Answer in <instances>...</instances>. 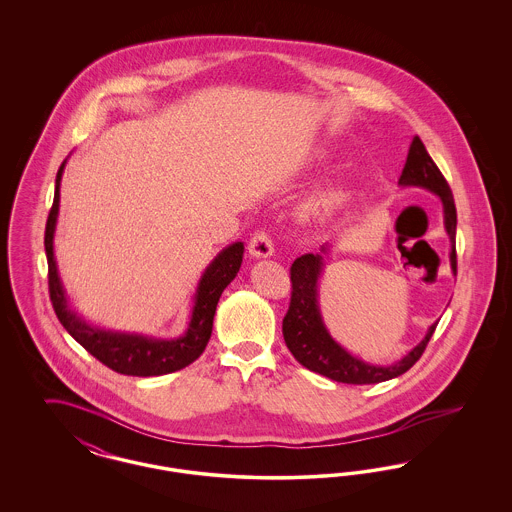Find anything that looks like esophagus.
Returning <instances> with one entry per match:
<instances>
[{"mask_svg":"<svg viewBox=\"0 0 512 512\" xmlns=\"http://www.w3.org/2000/svg\"><path fill=\"white\" fill-rule=\"evenodd\" d=\"M249 253L255 259H268L274 255V244L270 240V236L265 232H257L251 240H249Z\"/></svg>","mask_w":512,"mask_h":512,"instance_id":"1","label":"esophagus"}]
</instances>
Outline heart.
Returning <instances> with one entry per match:
<instances>
[{
  "label": "heart",
  "mask_w": 512,
  "mask_h": 512,
  "mask_svg": "<svg viewBox=\"0 0 512 512\" xmlns=\"http://www.w3.org/2000/svg\"><path fill=\"white\" fill-rule=\"evenodd\" d=\"M351 197H353V190L349 184L334 182V184H328L309 195L305 199L303 211L311 219H330L351 201Z\"/></svg>",
  "instance_id": "heart-1"
}]
</instances>
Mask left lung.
Instances as JSON below:
<instances>
[{"label": "left lung", "mask_w": 512, "mask_h": 512, "mask_svg": "<svg viewBox=\"0 0 512 512\" xmlns=\"http://www.w3.org/2000/svg\"><path fill=\"white\" fill-rule=\"evenodd\" d=\"M401 188H422L438 195L443 205V228L449 236V265L453 276H457V209L449 184L439 172L436 163L428 155L422 140L416 136L409 147L407 163L399 176ZM332 244L320 245L318 253H305L295 259L292 265V303L288 315L282 322V334L293 357L313 372L322 374L341 384H378L405 374L420 359L428 341L432 338L438 320L428 328L426 336L414 345L413 349L391 365L366 363L361 357L349 353L341 343L332 338L330 330L324 324V318L318 305V282L330 257Z\"/></svg>", "instance_id": "obj_1"}]
</instances>
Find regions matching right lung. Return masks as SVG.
<instances>
[{
	"mask_svg": "<svg viewBox=\"0 0 512 512\" xmlns=\"http://www.w3.org/2000/svg\"><path fill=\"white\" fill-rule=\"evenodd\" d=\"M67 159L57 171L55 195L46 224V255L49 268V297L59 322L65 330L78 341L99 363L126 376H163L176 372L180 368L192 365L195 359L205 351V345L213 332V318L217 311L220 295L224 288L238 276L244 261V242L226 245L219 255L203 270L194 299L188 326L178 338H155L136 332L107 330L90 324L82 315H78L69 301L67 290L61 282L59 268L53 251V238L59 217V199H61V178Z\"/></svg>",
	"mask_w": 512,
	"mask_h": 512,
	"instance_id": "1",
	"label": "right lung"
}]
</instances>
